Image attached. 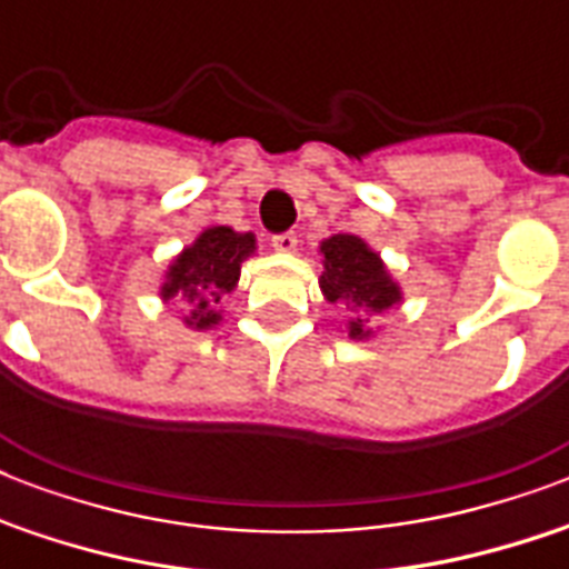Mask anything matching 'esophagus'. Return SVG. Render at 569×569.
I'll use <instances>...</instances> for the list:
<instances>
[{
  "label": "esophagus",
  "mask_w": 569,
  "mask_h": 569,
  "mask_svg": "<svg viewBox=\"0 0 569 569\" xmlns=\"http://www.w3.org/2000/svg\"><path fill=\"white\" fill-rule=\"evenodd\" d=\"M271 248H274L277 253H295V250H298V236H295V232H280V236L271 239Z\"/></svg>",
  "instance_id": "1"
}]
</instances>
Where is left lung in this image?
<instances>
[{
  "instance_id": "left-lung-1",
  "label": "left lung",
  "mask_w": 569,
  "mask_h": 569,
  "mask_svg": "<svg viewBox=\"0 0 569 569\" xmlns=\"http://www.w3.org/2000/svg\"><path fill=\"white\" fill-rule=\"evenodd\" d=\"M319 253L325 257V271L319 277L325 301L346 303L355 312L346 325L348 339H372L375 328L369 319L405 301V292L389 274L387 262L355 232L330 236L319 244Z\"/></svg>"
}]
</instances>
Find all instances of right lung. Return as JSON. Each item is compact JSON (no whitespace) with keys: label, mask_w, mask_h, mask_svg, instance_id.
<instances>
[{"label":"right lung","mask_w":569,"mask_h":569,"mask_svg":"<svg viewBox=\"0 0 569 569\" xmlns=\"http://www.w3.org/2000/svg\"><path fill=\"white\" fill-rule=\"evenodd\" d=\"M257 253L253 232H236L223 223H209L191 244L171 259L159 298L186 303L182 325L212 330L221 325V301L239 286L241 262Z\"/></svg>","instance_id":"right-lung-1"}]
</instances>
